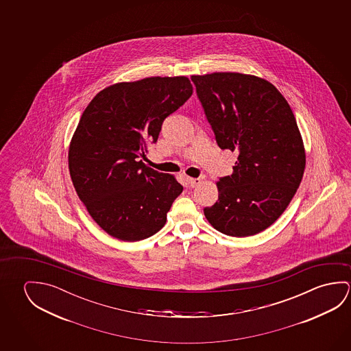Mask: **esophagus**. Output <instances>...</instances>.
Masks as SVG:
<instances>
[{"label": "esophagus", "instance_id": "obj_1", "mask_svg": "<svg viewBox=\"0 0 351 351\" xmlns=\"http://www.w3.org/2000/svg\"><path fill=\"white\" fill-rule=\"evenodd\" d=\"M187 182L190 184V187H195L201 184L202 180L201 178H187Z\"/></svg>", "mask_w": 351, "mask_h": 351}]
</instances>
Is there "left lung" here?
I'll use <instances>...</instances> for the list:
<instances>
[{"mask_svg": "<svg viewBox=\"0 0 351 351\" xmlns=\"http://www.w3.org/2000/svg\"><path fill=\"white\" fill-rule=\"evenodd\" d=\"M191 80L219 147L239 154L232 175L217 181L218 201L204 215L225 235H256L282 215L304 176L306 152L293 110L257 75L214 72Z\"/></svg>", "mask_w": 351, "mask_h": 351, "instance_id": "left-lung-1", "label": "left lung"}]
</instances>
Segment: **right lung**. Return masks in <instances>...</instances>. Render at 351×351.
<instances>
[{
    "label": "right lung",
    "instance_id": "right-lung-1",
    "mask_svg": "<svg viewBox=\"0 0 351 351\" xmlns=\"http://www.w3.org/2000/svg\"><path fill=\"white\" fill-rule=\"evenodd\" d=\"M193 93L184 75L106 86L92 99L69 142V175L93 220L122 241H141L167 223L184 190L143 159L162 121Z\"/></svg>",
    "mask_w": 351,
    "mask_h": 351
}]
</instances>
